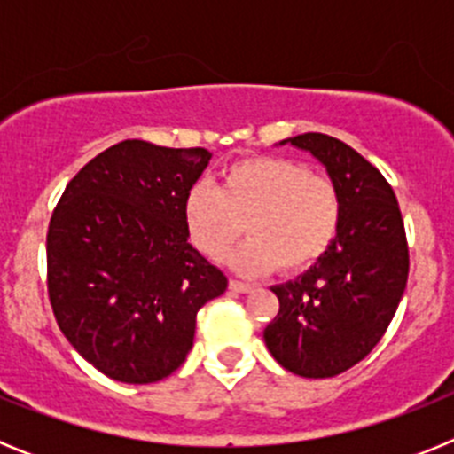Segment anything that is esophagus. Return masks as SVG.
<instances>
[{
  "mask_svg": "<svg viewBox=\"0 0 454 454\" xmlns=\"http://www.w3.org/2000/svg\"><path fill=\"white\" fill-rule=\"evenodd\" d=\"M230 288L234 293H250L254 286L247 282H240V279H230Z\"/></svg>",
  "mask_w": 454,
  "mask_h": 454,
  "instance_id": "esophagus-1",
  "label": "esophagus"
}]
</instances>
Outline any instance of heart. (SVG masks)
Wrapping results in <instances>:
<instances>
[{
    "instance_id": "obj_1",
    "label": "heart",
    "mask_w": 454,
    "mask_h": 454,
    "mask_svg": "<svg viewBox=\"0 0 454 454\" xmlns=\"http://www.w3.org/2000/svg\"><path fill=\"white\" fill-rule=\"evenodd\" d=\"M188 236L200 252L223 262L243 236L234 256L246 275L277 270L295 275L318 263L340 227V192L307 163L284 156H250L223 172L220 188L198 184L186 198Z\"/></svg>"
}]
</instances>
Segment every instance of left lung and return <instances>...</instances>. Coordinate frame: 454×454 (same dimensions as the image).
Returning a JSON list of instances; mask_svg holds the SVG:
<instances>
[{"mask_svg": "<svg viewBox=\"0 0 454 454\" xmlns=\"http://www.w3.org/2000/svg\"><path fill=\"white\" fill-rule=\"evenodd\" d=\"M288 143L327 168L343 214L327 254L272 286L279 311L263 340L286 371L318 380L348 371L380 343L407 286L409 247L395 192L372 163L327 134Z\"/></svg>", "mask_w": 454, "mask_h": 454, "instance_id": "1", "label": "left lung"}]
</instances>
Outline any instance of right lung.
<instances>
[{
	"label": "right lung",
	"instance_id": "add662e5",
	"mask_svg": "<svg viewBox=\"0 0 454 454\" xmlns=\"http://www.w3.org/2000/svg\"><path fill=\"white\" fill-rule=\"evenodd\" d=\"M204 147L122 140L70 179L47 230V293L72 348L111 380L159 382L192 348L227 277L188 243Z\"/></svg>",
	"mask_w": 454,
	"mask_h": 454
}]
</instances>
